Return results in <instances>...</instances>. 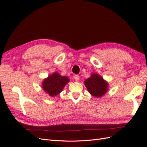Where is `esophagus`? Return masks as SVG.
<instances>
[{
  "mask_svg": "<svg viewBox=\"0 0 147 147\" xmlns=\"http://www.w3.org/2000/svg\"><path fill=\"white\" fill-rule=\"evenodd\" d=\"M74 80L76 82H78L79 80H80V77L78 76V75H75V76H74Z\"/></svg>",
  "mask_w": 147,
  "mask_h": 147,
  "instance_id": "1",
  "label": "esophagus"
}]
</instances>
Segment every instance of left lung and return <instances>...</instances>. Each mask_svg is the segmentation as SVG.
<instances>
[{
	"label": "left lung",
	"instance_id": "1",
	"mask_svg": "<svg viewBox=\"0 0 147 147\" xmlns=\"http://www.w3.org/2000/svg\"><path fill=\"white\" fill-rule=\"evenodd\" d=\"M84 84L88 91L97 98L105 95L109 87V83L97 73L91 74V77L85 80Z\"/></svg>",
	"mask_w": 147,
	"mask_h": 147
}]
</instances>
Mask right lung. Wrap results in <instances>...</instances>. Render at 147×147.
<instances>
[{"label":"right lung","instance_id":"1","mask_svg":"<svg viewBox=\"0 0 147 147\" xmlns=\"http://www.w3.org/2000/svg\"><path fill=\"white\" fill-rule=\"evenodd\" d=\"M70 82L66 76H61L58 72H54L45 78L42 83L43 91L51 97H55L63 90L67 83Z\"/></svg>","mask_w":147,"mask_h":147}]
</instances>
